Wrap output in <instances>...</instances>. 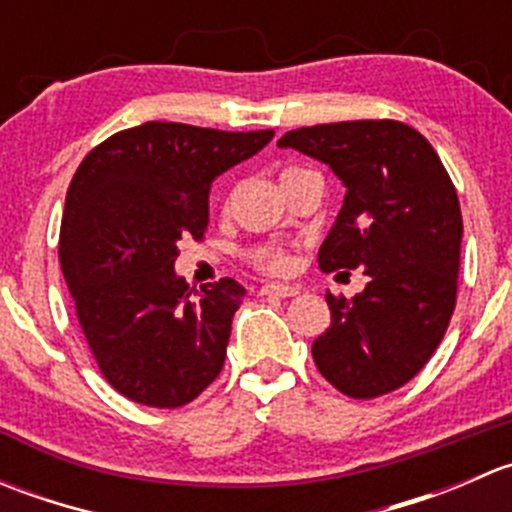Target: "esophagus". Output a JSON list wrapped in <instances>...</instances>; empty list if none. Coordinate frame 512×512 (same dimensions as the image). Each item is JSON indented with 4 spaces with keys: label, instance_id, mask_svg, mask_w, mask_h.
<instances>
[{
    "label": "esophagus",
    "instance_id": "34e87169",
    "mask_svg": "<svg viewBox=\"0 0 512 512\" xmlns=\"http://www.w3.org/2000/svg\"><path fill=\"white\" fill-rule=\"evenodd\" d=\"M260 294H277V297H297L299 287L294 285H280V282H270V285H262Z\"/></svg>",
    "mask_w": 512,
    "mask_h": 512
}]
</instances>
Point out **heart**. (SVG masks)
I'll return each instance as SVG.
<instances>
[{
	"label": "heart",
	"mask_w": 512,
	"mask_h": 512,
	"mask_svg": "<svg viewBox=\"0 0 512 512\" xmlns=\"http://www.w3.org/2000/svg\"><path fill=\"white\" fill-rule=\"evenodd\" d=\"M260 262H265V267H270V270H275V272L285 270V267H287V257L282 255V252H277V250L260 252Z\"/></svg>",
	"instance_id": "obj_1"
}]
</instances>
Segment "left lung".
Returning a JSON list of instances; mask_svg holds the SVG:
<instances>
[{"label": "left lung", "mask_w": 512, "mask_h": 512, "mask_svg": "<svg viewBox=\"0 0 512 512\" xmlns=\"http://www.w3.org/2000/svg\"><path fill=\"white\" fill-rule=\"evenodd\" d=\"M277 146L327 163L347 188L319 267L369 277L352 299L327 294L332 324L314 339V364L352 399L389 394L431 359L456 307V188L431 143L399 121L297 128Z\"/></svg>", "instance_id": "left-lung-1"}]
</instances>
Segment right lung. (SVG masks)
Segmentation results:
<instances>
[{"instance_id": "add662e5", "label": "right lung", "mask_w": 512, "mask_h": 512, "mask_svg": "<svg viewBox=\"0 0 512 512\" xmlns=\"http://www.w3.org/2000/svg\"><path fill=\"white\" fill-rule=\"evenodd\" d=\"M272 136L148 121L81 160L59 262L98 369L126 399L178 409L218 379L245 287L225 277L193 294L173 270L178 242L203 237L213 180Z\"/></svg>"}]
</instances>
